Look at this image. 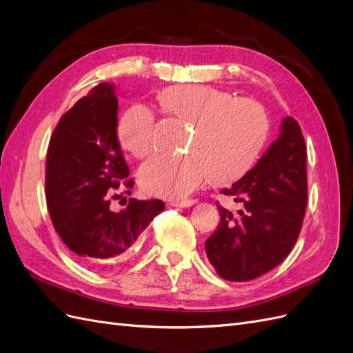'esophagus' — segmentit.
Here are the masks:
<instances>
[{"mask_svg": "<svg viewBox=\"0 0 353 353\" xmlns=\"http://www.w3.org/2000/svg\"><path fill=\"white\" fill-rule=\"evenodd\" d=\"M194 204H196V200H180V201H173V203H171V205L182 207V209H183V207H185V209H186V207H192Z\"/></svg>", "mask_w": 353, "mask_h": 353, "instance_id": "34e87169", "label": "esophagus"}]
</instances>
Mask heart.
I'll return each instance as SVG.
<instances>
[{
	"mask_svg": "<svg viewBox=\"0 0 353 353\" xmlns=\"http://www.w3.org/2000/svg\"><path fill=\"white\" fill-rule=\"evenodd\" d=\"M158 99L167 114L191 122L194 130L183 155L157 153L141 165L140 185L153 195L186 196L209 176L216 185L234 182L254 167L265 146L270 121L256 99L234 98L210 85L171 86ZM117 134L134 157H148L155 144V116L134 104L122 114Z\"/></svg>",
	"mask_w": 353,
	"mask_h": 353,
	"instance_id": "obj_1",
	"label": "heart"
}]
</instances>
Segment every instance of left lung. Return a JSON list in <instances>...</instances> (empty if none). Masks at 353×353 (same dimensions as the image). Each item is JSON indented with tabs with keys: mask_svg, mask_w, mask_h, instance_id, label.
<instances>
[{
	"mask_svg": "<svg viewBox=\"0 0 353 353\" xmlns=\"http://www.w3.org/2000/svg\"><path fill=\"white\" fill-rule=\"evenodd\" d=\"M221 194L241 209L234 214L218 205L219 227L205 241L216 273L246 282L277 267L295 245L307 205L305 141L294 117H285L256 165Z\"/></svg>",
	"mask_w": 353,
	"mask_h": 353,
	"instance_id": "obj_1",
	"label": "left lung"
}]
</instances>
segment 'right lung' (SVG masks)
<instances>
[{
	"label": "right lung",
	"mask_w": 353,
	"mask_h": 353,
	"mask_svg": "<svg viewBox=\"0 0 353 353\" xmlns=\"http://www.w3.org/2000/svg\"><path fill=\"white\" fill-rule=\"evenodd\" d=\"M128 176L117 140L114 86L99 83L61 117L46 159V198L53 227L90 268L110 267L164 210L159 200L130 198L126 207L113 212L110 198ZM123 185L132 188V179Z\"/></svg>",
	"instance_id": "right-lung-1"
}]
</instances>
